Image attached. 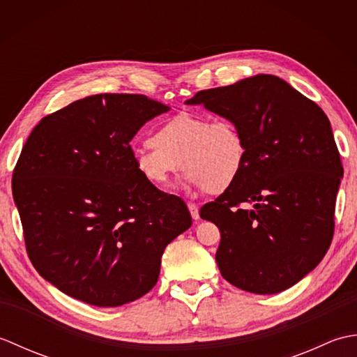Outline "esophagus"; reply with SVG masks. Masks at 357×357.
<instances>
[{
  "label": "esophagus",
  "instance_id": "obj_1",
  "mask_svg": "<svg viewBox=\"0 0 357 357\" xmlns=\"http://www.w3.org/2000/svg\"><path fill=\"white\" fill-rule=\"evenodd\" d=\"M188 211H190V215H192V218L195 219V221H198L199 219V208H198V206H196V204H188Z\"/></svg>",
  "mask_w": 357,
  "mask_h": 357
}]
</instances>
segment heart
Listing matches in <instances>:
<instances>
[{"label": "heart", "instance_id": "obj_1", "mask_svg": "<svg viewBox=\"0 0 357 357\" xmlns=\"http://www.w3.org/2000/svg\"><path fill=\"white\" fill-rule=\"evenodd\" d=\"M149 142L133 151V167L144 183L158 188L181 167L185 187L222 193L236 183L247 159L239 126L208 113L181 112L159 124Z\"/></svg>", "mask_w": 357, "mask_h": 357}]
</instances>
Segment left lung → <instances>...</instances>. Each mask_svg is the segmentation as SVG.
I'll list each match as a JSON object with an SVG mask.
<instances>
[{
    "label": "left lung",
    "mask_w": 357,
    "mask_h": 357,
    "mask_svg": "<svg viewBox=\"0 0 357 357\" xmlns=\"http://www.w3.org/2000/svg\"><path fill=\"white\" fill-rule=\"evenodd\" d=\"M185 104L233 119L247 144L236 183L199 213L221 231V275L255 294L298 284L322 261L335 231L344 169L327 115L264 73L202 90Z\"/></svg>",
    "instance_id": "8db88e82"
}]
</instances>
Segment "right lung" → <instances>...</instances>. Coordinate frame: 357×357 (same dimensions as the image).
Returning <instances> with one entry per match:
<instances>
[{
    "label": "right lung",
    "mask_w": 357,
    "mask_h": 357,
    "mask_svg": "<svg viewBox=\"0 0 357 357\" xmlns=\"http://www.w3.org/2000/svg\"><path fill=\"white\" fill-rule=\"evenodd\" d=\"M170 107L144 95L101 93L40 121L13 170L26 248L59 291L119 307L155 287L165 247L190 229L184 201L133 167L130 141Z\"/></svg>",
    "instance_id": "right-lung-1"
}]
</instances>
